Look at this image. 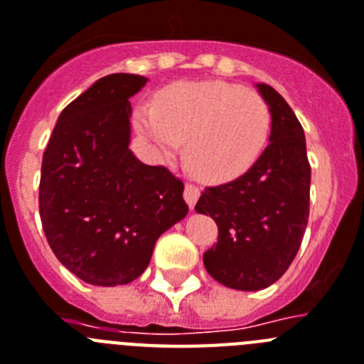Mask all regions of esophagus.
<instances>
[{"label":"esophagus","mask_w":364,"mask_h":364,"mask_svg":"<svg viewBox=\"0 0 364 364\" xmlns=\"http://www.w3.org/2000/svg\"><path fill=\"white\" fill-rule=\"evenodd\" d=\"M183 196H185V201L188 203V207L194 209L198 198H200V188H198L196 185H192V183H187V185H185V194H183Z\"/></svg>","instance_id":"34e87169"}]
</instances>
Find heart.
<instances>
[{
	"label": "heart",
	"mask_w": 364,
	"mask_h": 364,
	"mask_svg": "<svg viewBox=\"0 0 364 364\" xmlns=\"http://www.w3.org/2000/svg\"><path fill=\"white\" fill-rule=\"evenodd\" d=\"M135 129L149 149L170 161L185 142V163L205 181L242 176L261 157L272 112L255 90L225 81H181L157 94L154 105H139Z\"/></svg>",
	"instance_id": "heart-1"
}]
</instances>
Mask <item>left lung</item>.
I'll return each mask as SVG.
<instances>
[{
	"mask_svg": "<svg viewBox=\"0 0 364 364\" xmlns=\"http://www.w3.org/2000/svg\"><path fill=\"white\" fill-rule=\"evenodd\" d=\"M257 90L272 112L270 144L248 172L207 187L196 213L218 225V242L203 253L210 277L237 291H261L294 261L309 220L311 166L304 127L270 85Z\"/></svg>",
	"mask_w": 364,
	"mask_h": 364,
	"instance_id": "8db88e82",
	"label": "left lung"
}]
</instances>
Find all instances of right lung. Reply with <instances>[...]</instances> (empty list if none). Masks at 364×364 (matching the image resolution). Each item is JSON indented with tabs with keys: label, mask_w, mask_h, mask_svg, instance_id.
<instances>
[{
	"label": "right lung",
	"mask_w": 364,
	"mask_h": 364,
	"mask_svg": "<svg viewBox=\"0 0 364 364\" xmlns=\"http://www.w3.org/2000/svg\"><path fill=\"white\" fill-rule=\"evenodd\" d=\"M148 79L111 73L75 97L42 157L38 207L64 267L97 287L131 283L155 242L188 213L183 181L129 149L131 103Z\"/></svg>",
	"instance_id": "right-lung-1"
}]
</instances>
